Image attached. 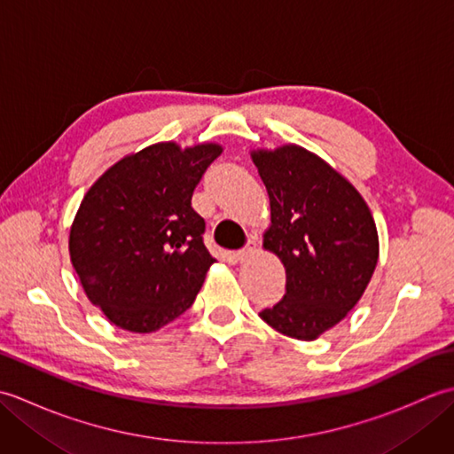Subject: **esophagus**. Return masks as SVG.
I'll return each instance as SVG.
<instances>
[{
    "mask_svg": "<svg viewBox=\"0 0 454 454\" xmlns=\"http://www.w3.org/2000/svg\"><path fill=\"white\" fill-rule=\"evenodd\" d=\"M255 254V242H254V239H249V242L242 247V249H238V252L234 254V257L238 259V262H247V259L249 257H252Z\"/></svg>",
    "mask_w": 454,
    "mask_h": 454,
    "instance_id": "34e87169",
    "label": "esophagus"
}]
</instances>
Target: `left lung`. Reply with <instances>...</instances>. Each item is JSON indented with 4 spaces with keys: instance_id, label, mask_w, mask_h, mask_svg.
<instances>
[{
    "instance_id": "8db88e82",
    "label": "left lung",
    "mask_w": 454,
    "mask_h": 454,
    "mask_svg": "<svg viewBox=\"0 0 454 454\" xmlns=\"http://www.w3.org/2000/svg\"><path fill=\"white\" fill-rule=\"evenodd\" d=\"M271 205L263 247L286 271L285 296L259 312L283 335L312 341L359 302L379 262L363 197L332 166L294 144L252 152Z\"/></svg>"
}]
</instances>
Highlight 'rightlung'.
I'll return each instance as SVG.
<instances>
[{
	"instance_id": "add662e5",
	"label": "right lung",
	"mask_w": 454,
	"mask_h": 454,
	"mask_svg": "<svg viewBox=\"0 0 454 454\" xmlns=\"http://www.w3.org/2000/svg\"><path fill=\"white\" fill-rule=\"evenodd\" d=\"M220 153L218 144H153L114 163L83 197L70 230L72 265L114 325L150 333L195 302L216 259L191 199Z\"/></svg>"
}]
</instances>
